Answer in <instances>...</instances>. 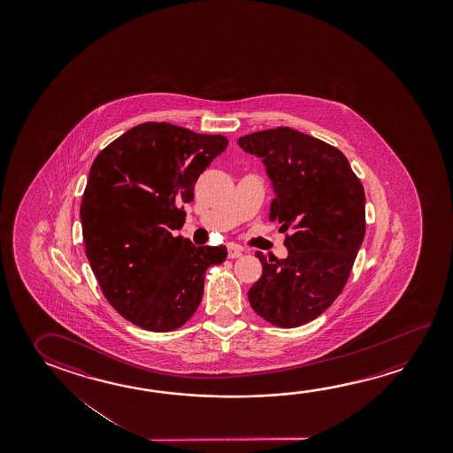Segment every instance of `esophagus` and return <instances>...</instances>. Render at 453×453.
Masks as SVG:
<instances>
[{"instance_id": "34e87169", "label": "esophagus", "mask_w": 453, "mask_h": 453, "mask_svg": "<svg viewBox=\"0 0 453 453\" xmlns=\"http://www.w3.org/2000/svg\"><path fill=\"white\" fill-rule=\"evenodd\" d=\"M242 252H243V250H242L240 246L234 245V243L227 245V256H229V259H237V257L242 256Z\"/></svg>"}]
</instances>
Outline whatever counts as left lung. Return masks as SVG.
<instances>
[{"mask_svg":"<svg viewBox=\"0 0 453 453\" xmlns=\"http://www.w3.org/2000/svg\"><path fill=\"white\" fill-rule=\"evenodd\" d=\"M238 145L272 180L270 219L281 224L286 259L265 257L248 290L252 310L273 326L316 319L342 294L365 237V191L348 157L290 127L248 134Z\"/></svg>","mask_w":453,"mask_h":453,"instance_id":"8db88e82","label":"left lung"}]
</instances>
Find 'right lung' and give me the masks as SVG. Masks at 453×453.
I'll return each mask as SVG.
<instances>
[{
    "mask_svg": "<svg viewBox=\"0 0 453 453\" xmlns=\"http://www.w3.org/2000/svg\"><path fill=\"white\" fill-rule=\"evenodd\" d=\"M216 134L171 123H142L109 143L91 164L81 207L89 265L107 302L150 332L183 326L201 303L210 265L226 246H194L181 203L202 172L227 147Z\"/></svg>",
    "mask_w": 453,
    "mask_h": 453,
    "instance_id": "add662e5",
    "label": "right lung"
}]
</instances>
